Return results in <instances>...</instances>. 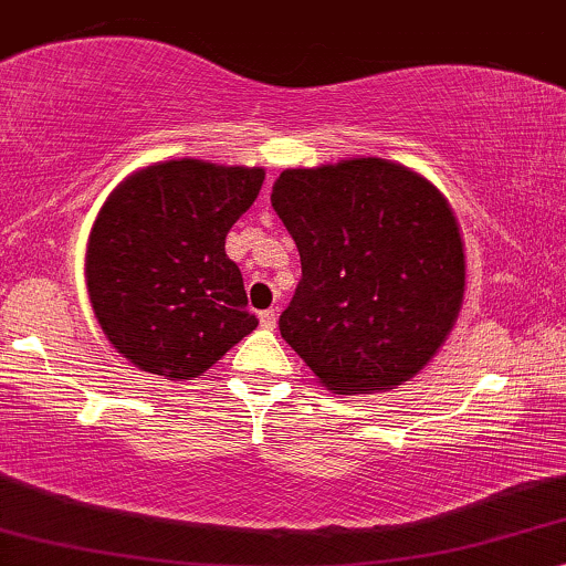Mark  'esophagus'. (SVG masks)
Returning a JSON list of instances; mask_svg holds the SVG:
<instances>
[{
    "instance_id": "34e87169",
    "label": "esophagus",
    "mask_w": 566,
    "mask_h": 566,
    "mask_svg": "<svg viewBox=\"0 0 566 566\" xmlns=\"http://www.w3.org/2000/svg\"><path fill=\"white\" fill-rule=\"evenodd\" d=\"M260 323H262L264 331H275V325H277V312H275V310L262 312V315H260Z\"/></svg>"
}]
</instances>
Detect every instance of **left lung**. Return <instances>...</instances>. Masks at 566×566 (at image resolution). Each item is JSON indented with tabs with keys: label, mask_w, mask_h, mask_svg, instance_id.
Instances as JSON below:
<instances>
[{
	"label": "left lung",
	"mask_w": 566,
	"mask_h": 566,
	"mask_svg": "<svg viewBox=\"0 0 566 566\" xmlns=\"http://www.w3.org/2000/svg\"><path fill=\"white\" fill-rule=\"evenodd\" d=\"M270 201L302 256L285 344L333 394H382L420 375L464 302L449 199L407 165L352 157L289 167Z\"/></svg>",
	"instance_id": "obj_1"
}]
</instances>
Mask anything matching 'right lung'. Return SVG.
<instances>
[{
    "mask_svg": "<svg viewBox=\"0 0 566 566\" xmlns=\"http://www.w3.org/2000/svg\"><path fill=\"white\" fill-rule=\"evenodd\" d=\"M262 184V167L184 157L113 188L88 233L86 289L102 333L130 365L199 378L260 325L226 235Z\"/></svg>",
    "mask_w": 566,
    "mask_h": 566,
    "instance_id": "right-lung-1",
    "label": "right lung"
}]
</instances>
